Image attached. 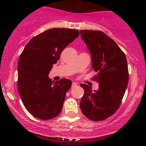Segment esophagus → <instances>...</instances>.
<instances>
[{"instance_id":"esophagus-1","label":"esophagus","mask_w":146,"mask_h":146,"mask_svg":"<svg viewBox=\"0 0 146 146\" xmlns=\"http://www.w3.org/2000/svg\"><path fill=\"white\" fill-rule=\"evenodd\" d=\"M77 84H77L76 82H73V83H72V88H73V87L76 86Z\"/></svg>"}]
</instances>
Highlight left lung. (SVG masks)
I'll use <instances>...</instances> for the list:
<instances>
[{
	"instance_id": "1",
	"label": "left lung",
	"mask_w": 146,
	"mask_h": 146,
	"mask_svg": "<svg viewBox=\"0 0 146 146\" xmlns=\"http://www.w3.org/2000/svg\"><path fill=\"white\" fill-rule=\"evenodd\" d=\"M80 34L90 53L92 68L97 72L93 80L100 84L98 90L80 84L84 90L80 108L89 119L102 121L113 115L121 104L128 83L126 57L102 31L81 30Z\"/></svg>"
}]
</instances>
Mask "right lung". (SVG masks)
Segmentation results:
<instances>
[{
  "label": "right lung",
  "instance_id": "right-lung-1",
  "mask_svg": "<svg viewBox=\"0 0 146 146\" xmlns=\"http://www.w3.org/2000/svg\"><path fill=\"white\" fill-rule=\"evenodd\" d=\"M80 35L78 30L53 28L33 37L27 44L18 63V90L30 114L43 120L61 112L72 82L52 81L48 73L68 44Z\"/></svg>",
  "mask_w": 146,
  "mask_h": 146
}]
</instances>
